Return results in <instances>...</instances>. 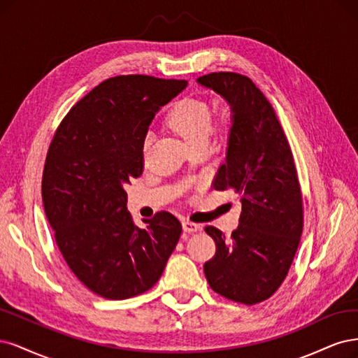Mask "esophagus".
<instances>
[{
  "label": "esophagus",
  "mask_w": 358,
  "mask_h": 358,
  "mask_svg": "<svg viewBox=\"0 0 358 358\" xmlns=\"http://www.w3.org/2000/svg\"><path fill=\"white\" fill-rule=\"evenodd\" d=\"M182 230H184V232H187V234H194V232H199L201 226L198 223L190 222V220H184L182 222Z\"/></svg>",
  "instance_id": "obj_1"
}]
</instances>
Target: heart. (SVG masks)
Wrapping results in <instances>:
<instances>
[{"instance_id": "b5f03b06", "label": "heart", "mask_w": 358, "mask_h": 358, "mask_svg": "<svg viewBox=\"0 0 358 358\" xmlns=\"http://www.w3.org/2000/svg\"><path fill=\"white\" fill-rule=\"evenodd\" d=\"M229 117V111L224 110L220 116V122L227 123ZM166 123L172 131L178 134L192 148H194L198 145L208 144V138L213 131V110L210 103L203 99H181L168 113ZM153 141L155 138L152 134L148 132L144 135L141 145V155L144 160H147L150 153H152Z\"/></svg>"}]
</instances>
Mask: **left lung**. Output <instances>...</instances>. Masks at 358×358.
I'll list each match as a JSON object with an SVG mask.
<instances>
[{
	"label": "left lung",
	"instance_id": "1",
	"mask_svg": "<svg viewBox=\"0 0 358 358\" xmlns=\"http://www.w3.org/2000/svg\"><path fill=\"white\" fill-rule=\"evenodd\" d=\"M198 83L232 110L226 160L213 186L234 190L242 203L229 239L217 227H205L215 255L203 272L215 293L256 305L278 290L301 242L303 203L293 153L271 102L247 76L211 73Z\"/></svg>",
	"mask_w": 358,
	"mask_h": 358
}]
</instances>
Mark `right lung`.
<instances>
[{
    "mask_svg": "<svg viewBox=\"0 0 358 358\" xmlns=\"http://www.w3.org/2000/svg\"><path fill=\"white\" fill-rule=\"evenodd\" d=\"M186 86L108 78L68 111L45 156L41 196L57 248L77 278L110 301L150 290L180 239L181 223L168 211L138 227L124 186L143 174L141 145L156 113Z\"/></svg>",
    "mask_w": 358,
    "mask_h": 358,
    "instance_id": "1",
    "label": "right lung"
}]
</instances>
